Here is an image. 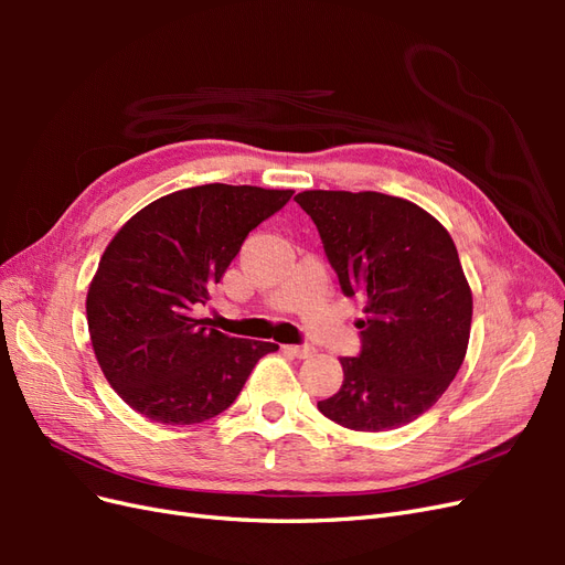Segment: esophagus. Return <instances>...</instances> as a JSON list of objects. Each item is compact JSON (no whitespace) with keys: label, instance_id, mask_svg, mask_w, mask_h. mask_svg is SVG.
Instances as JSON below:
<instances>
[{"label":"esophagus","instance_id":"esophagus-1","mask_svg":"<svg viewBox=\"0 0 565 565\" xmlns=\"http://www.w3.org/2000/svg\"><path fill=\"white\" fill-rule=\"evenodd\" d=\"M287 353H292L295 358H311L316 353V349L311 344H297V347H285Z\"/></svg>","mask_w":565,"mask_h":565}]
</instances>
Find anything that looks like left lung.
<instances>
[{"label":"left lung","mask_w":565,"mask_h":565,"mask_svg":"<svg viewBox=\"0 0 565 565\" xmlns=\"http://www.w3.org/2000/svg\"><path fill=\"white\" fill-rule=\"evenodd\" d=\"M347 297H365L361 353L320 413L353 431L398 429L436 405L465 363L471 289L450 233L415 202L384 193L303 191Z\"/></svg>","instance_id":"8db88e82"}]
</instances>
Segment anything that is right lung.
Masks as SVG:
<instances>
[{"instance_id": "1", "label": "right lung", "mask_w": 565, "mask_h": 565, "mask_svg": "<svg viewBox=\"0 0 565 565\" xmlns=\"http://www.w3.org/2000/svg\"><path fill=\"white\" fill-rule=\"evenodd\" d=\"M292 191L207 183L169 193L115 233L87 295L96 361L136 413L200 424L233 405L249 372L278 344L207 328L195 311L245 237Z\"/></svg>"}]
</instances>
